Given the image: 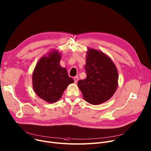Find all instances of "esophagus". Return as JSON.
<instances>
[{
    "label": "esophagus",
    "mask_w": 151,
    "mask_h": 151,
    "mask_svg": "<svg viewBox=\"0 0 151 151\" xmlns=\"http://www.w3.org/2000/svg\"><path fill=\"white\" fill-rule=\"evenodd\" d=\"M74 82L75 83H77V81L78 80V77L77 76H76L74 77Z\"/></svg>",
    "instance_id": "1"
}]
</instances>
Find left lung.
Listing matches in <instances>:
<instances>
[{
	"label": "left lung",
	"instance_id": "left-lung-1",
	"mask_svg": "<svg viewBox=\"0 0 151 151\" xmlns=\"http://www.w3.org/2000/svg\"><path fill=\"white\" fill-rule=\"evenodd\" d=\"M85 69L86 78L77 85L86 101L98 105L109 100L118 88V73L111 59L103 52L88 48Z\"/></svg>",
	"mask_w": 151,
	"mask_h": 151
}]
</instances>
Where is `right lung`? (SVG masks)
<instances>
[{
    "label": "right lung",
    "instance_id": "right-lung-1",
    "mask_svg": "<svg viewBox=\"0 0 151 151\" xmlns=\"http://www.w3.org/2000/svg\"><path fill=\"white\" fill-rule=\"evenodd\" d=\"M61 54L57 50L42 57L32 74L33 88L44 101L53 103L61 98L66 87L74 82L66 70L60 65Z\"/></svg>",
    "mask_w": 151,
    "mask_h": 151
}]
</instances>
